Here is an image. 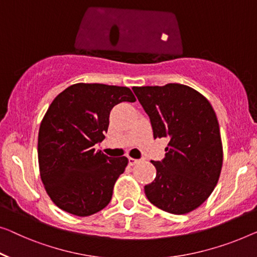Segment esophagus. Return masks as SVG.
Masks as SVG:
<instances>
[{
  "mask_svg": "<svg viewBox=\"0 0 257 257\" xmlns=\"http://www.w3.org/2000/svg\"><path fill=\"white\" fill-rule=\"evenodd\" d=\"M140 160L139 159H135V158H132V157H129V165H135V164L139 163Z\"/></svg>",
  "mask_w": 257,
  "mask_h": 257,
  "instance_id": "obj_1",
  "label": "esophagus"
}]
</instances>
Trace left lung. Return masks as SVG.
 Segmentation results:
<instances>
[{
	"label": "left lung",
	"mask_w": 257,
	"mask_h": 257,
	"mask_svg": "<svg viewBox=\"0 0 257 257\" xmlns=\"http://www.w3.org/2000/svg\"><path fill=\"white\" fill-rule=\"evenodd\" d=\"M150 117L153 137L168 141L162 162H151L155 180L144 187L163 211L185 214L206 201L219 180L223 144L217 115L204 95L183 84L134 86Z\"/></svg>",
	"instance_id": "left-lung-1"
}]
</instances>
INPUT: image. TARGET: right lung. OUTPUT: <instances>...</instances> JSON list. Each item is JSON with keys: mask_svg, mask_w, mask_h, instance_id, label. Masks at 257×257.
<instances>
[{"mask_svg": "<svg viewBox=\"0 0 257 257\" xmlns=\"http://www.w3.org/2000/svg\"><path fill=\"white\" fill-rule=\"evenodd\" d=\"M122 101H136L127 86L77 83L49 105L39 128L38 162L48 196L63 211L87 217L112 200L128 158H110L94 144L105 139L110 110Z\"/></svg>", "mask_w": 257, "mask_h": 257, "instance_id": "add662e5", "label": "right lung"}]
</instances>
